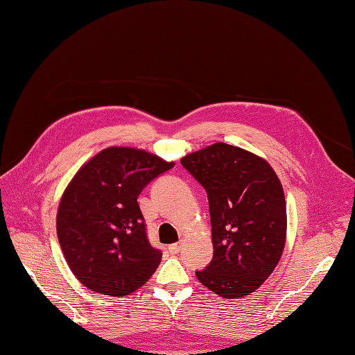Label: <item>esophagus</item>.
<instances>
[{
    "instance_id": "esophagus-1",
    "label": "esophagus",
    "mask_w": 355,
    "mask_h": 355,
    "mask_svg": "<svg viewBox=\"0 0 355 355\" xmlns=\"http://www.w3.org/2000/svg\"><path fill=\"white\" fill-rule=\"evenodd\" d=\"M182 247H183V243H175V244H171V245L168 247V250H169L172 254H177V253H180V250H182Z\"/></svg>"
}]
</instances>
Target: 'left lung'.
I'll list each match as a JSON object with an SVG mask.
<instances>
[{
	"instance_id": "1",
	"label": "left lung",
	"mask_w": 355,
	"mask_h": 355,
	"mask_svg": "<svg viewBox=\"0 0 355 355\" xmlns=\"http://www.w3.org/2000/svg\"><path fill=\"white\" fill-rule=\"evenodd\" d=\"M205 187L212 223L214 258L198 281L224 299L258 290L273 273L286 239L285 195L267 160L227 143L182 158Z\"/></svg>"
}]
</instances>
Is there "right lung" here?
<instances>
[{
	"mask_svg": "<svg viewBox=\"0 0 355 355\" xmlns=\"http://www.w3.org/2000/svg\"><path fill=\"white\" fill-rule=\"evenodd\" d=\"M173 164L148 150L111 146L74 173L59 201L56 232L67 263L88 290L123 297L154 275L162 252L149 244L137 198Z\"/></svg>",
	"mask_w": 355,
	"mask_h": 355,
	"instance_id": "obj_1",
	"label": "right lung"
}]
</instances>
